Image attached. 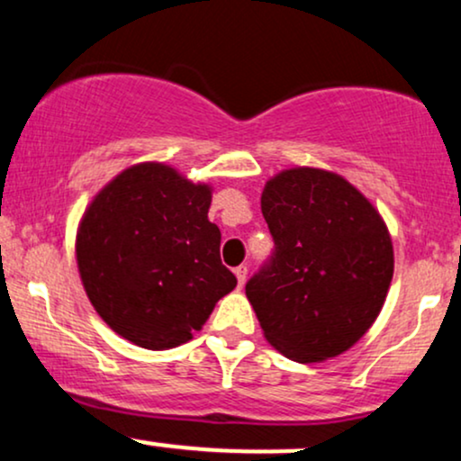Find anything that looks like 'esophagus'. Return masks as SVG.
<instances>
[{
  "label": "esophagus",
  "mask_w": 461,
  "mask_h": 461,
  "mask_svg": "<svg viewBox=\"0 0 461 461\" xmlns=\"http://www.w3.org/2000/svg\"><path fill=\"white\" fill-rule=\"evenodd\" d=\"M247 271H249L247 264H240V267L234 268V273H236V277H238V285H240V288H242V285H245V282H247Z\"/></svg>",
  "instance_id": "obj_1"
}]
</instances>
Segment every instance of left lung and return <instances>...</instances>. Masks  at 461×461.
Here are the masks:
<instances>
[{
  "mask_svg": "<svg viewBox=\"0 0 461 461\" xmlns=\"http://www.w3.org/2000/svg\"><path fill=\"white\" fill-rule=\"evenodd\" d=\"M273 253L245 290L264 336L294 362L351 348L382 310L394 256L382 216L347 179L290 168L264 186Z\"/></svg>",
  "mask_w": 461,
  "mask_h": 461,
  "instance_id": "obj_1",
  "label": "left lung"
}]
</instances>
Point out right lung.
<instances>
[{
  "mask_svg": "<svg viewBox=\"0 0 461 461\" xmlns=\"http://www.w3.org/2000/svg\"><path fill=\"white\" fill-rule=\"evenodd\" d=\"M212 193L164 164L116 176L84 214L76 253L97 314L134 345H184L236 288L208 221Z\"/></svg>",
  "mask_w": 461,
  "mask_h": 461,
  "instance_id": "1",
  "label": "right lung"
}]
</instances>
